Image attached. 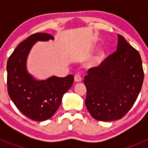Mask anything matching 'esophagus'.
<instances>
[{
  "label": "esophagus",
  "instance_id": "esophagus-1",
  "mask_svg": "<svg viewBox=\"0 0 148 148\" xmlns=\"http://www.w3.org/2000/svg\"><path fill=\"white\" fill-rule=\"evenodd\" d=\"M74 80H75V82H82V76H81L80 74H78V73L75 74V77H74Z\"/></svg>",
  "mask_w": 148,
  "mask_h": 148
}]
</instances>
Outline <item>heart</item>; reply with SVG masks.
I'll list each match as a JSON object with an SVG mask.
<instances>
[{
  "mask_svg": "<svg viewBox=\"0 0 148 148\" xmlns=\"http://www.w3.org/2000/svg\"><path fill=\"white\" fill-rule=\"evenodd\" d=\"M104 57H105V52L104 51V49H99L96 52L93 59H92V64L95 65L99 64L104 60Z\"/></svg>",
  "mask_w": 148,
  "mask_h": 148,
  "instance_id": "obj_1",
  "label": "heart"
}]
</instances>
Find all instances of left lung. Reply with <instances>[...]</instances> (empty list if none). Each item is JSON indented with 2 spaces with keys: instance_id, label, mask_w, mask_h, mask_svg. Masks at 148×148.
I'll use <instances>...</instances> for the list:
<instances>
[{
  "instance_id": "1",
  "label": "left lung",
  "mask_w": 148,
  "mask_h": 148,
  "mask_svg": "<svg viewBox=\"0 0 148 148\" xmlns=\"http://www.w3.org/2000/svg\"><path fill=\"white\" fill-rule=\"evenodd\" d=\"M143 80L140 55L118 35L116 52L99 66L89 69L84 77L85 105L89 113L98 121L121 119L135 103Z\"/></svg>"
}]
</instances>
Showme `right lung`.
Wrapping results in <instances>:
<instances>
[{"mask_svg": "<svg viewBox=\"0 0 148 148\" xmlns=\"http://www.w3.org/2000/svg\"><path fill=\"white\" fill-rule=\"evenodd\" d=\"M54 40L53 35L35 33L15 48L7 61V90L10 99L24 116L33 121L50 119L61 105L63 95L73 85L74 77L51 76L38 80L27 68L30 50L37 41Z\"/></svg>", "mask_w": 148, "mask_h": 148, "instance_id": "obj_1", "label": "right lung"}]
</instances>
